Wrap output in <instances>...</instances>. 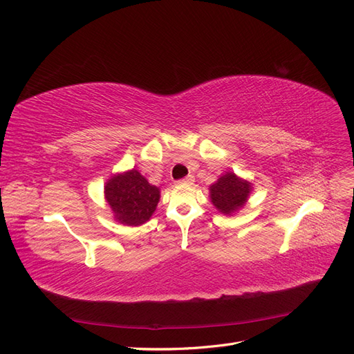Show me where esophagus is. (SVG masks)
I'll list each match as a JSON object with an SVG mask.
<instances>
[{
    "label": "esophagus",
    "instance_id": "34e87169",
    "mask_svg": "<svg viewBox=\"0 0 354 354\" xmlns=\"http://www.w3.org/2000/svg\"><path fill=\"white\" fill-rule=\"evenodd\" d=\"M195 181V177L194 176H187V177H185V178H181V180H178L177 183L178 185H192Z\"/></svg>",
    "mask_w": 354,
    "mask_h": 354
}]
</instances>
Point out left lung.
<instances>
[{
  "mask_svg": "<svg viewBox=\"0 0 354 354\" xmlns=\"http://www.w3.org/2000/svg\"><path fill=\"white\" fill-rule=\"evenodd\" d=\"M251 192V185L248 181L241 180L233 173H226L221 176L217 183L209 187L211 202L221 214H230L238 211L246 202Z\"/></svg>",
  "mask_w": 354,
  "mask_h": 354,
  "instance_id": "1",
  "label": "left lung"
}]
</instances>
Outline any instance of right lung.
<instances>
[{"label":"right lung","instance_id":"right-lung-1","mask_svg":"<svg viewBox=\"0 0 354 354\" xmlns=\"http://www.w3.org/2000/svg\"><path fill=\"white\" fill-rule=\"evenodd\" d=\"M104 195L118 221L127 226H138L153 214L159 189L149 185L137 169H131L112 177L104 186Z\"/></svg>","mask_w":354,"mask_h":354}]
</instances>
